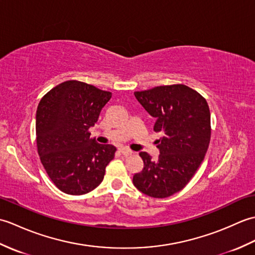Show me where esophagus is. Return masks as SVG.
Listing matches in <instances>:
<instances>
[{
    "mask_svg": "<svg viewBox=\"0 0 255 255\" xmlns=\"http://www.w3.org/2000/svg\"><path fill=\"white\" fill-rule=\"evenodd\" d=\"M119 152H121L123 155L127 156V155H130L132 153V151L127 149V148H121V149H119Z\"/></svg>",
    "mask_w": 255,
    "mask_h": 255,
    "instance_id": "1",
    "label": "esophagus"
}]
</instances>
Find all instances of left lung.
Masks as SVG:
<instances>
[{
  "label": "left lung",
  "instance_id": "left-lung-1",
  "mask_svg": "<svg viewBox=\"0 0 255 255\" xmlns=\"http://www.w3.org/2000/svg\"><path fill=\"white\" fill-rule=\"evenodd\" d=\"M134 96L156 119L153 130L162 137L156 141L158 159L139 153L143 169L133 175L132 183L150 197H169L185 187L205 158L210 141L208 104L183 84L156 86L134 92Z\"/></svg>",
  "mask_w": 255,
  "mask_h": 255
}]
</instances>
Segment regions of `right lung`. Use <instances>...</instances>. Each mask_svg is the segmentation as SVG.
Instances as JSON below:
<instances>
[{"label": "right lung", "mask_w": 255, "mask_h": 255, "mask_svg": "<svg viewBox=\"0 0 255 255\" xmlns=\"http://www.w3.org/2000/svg\"><path fill=\"white\" fill-rule=\"evenodd\" d=\"M111 97V92L73 80L57 85L38 104V154L47 174L63 193L86 194L104 178L116 148L97 143L89 130Z\"/></svg>", "instance_id": "right-lung-1"}]
</instances>
